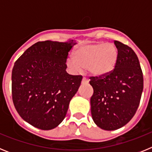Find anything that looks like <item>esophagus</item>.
Masks as SVG:
<instances>
[{
    "instance_id": "34e87169",
    "label": "esophagus",
    "mask_w": 152,
    "mask_h": 152,
    "mask_svg": "<svg viewBox=\"0 0 152 152\" xmlns=\"http://www.w3.org/2000/svg\"><path fill=\"white\" fill-rule=\"evenodd\" d=\"M81 83H82L83 84H87L89 83V80H88V79L86 78V77H83L82 79V81H81Z\"/></svg>"
}]
</instances>
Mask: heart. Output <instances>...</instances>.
<instances>
[{"label": "heart", "instance_id": "b5f03b06", "mask_svg": "<svg viewBox=\"0 0 152 152\" xmlns=\"http://www.w3.org/2000/svg\"><path fill=\"white\" fill-rule=\"evenodd\" d=\"M118 59L119 52L113 43L83 44L75 48L67 65L75 71L88 69L94 77H105L115 70Z\"/></svg>", "mask_w": 152, "mask_h": 152}]
</instances>
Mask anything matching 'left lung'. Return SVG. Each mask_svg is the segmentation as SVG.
Returning <instances> with one entry per match:
<instances>
[{
	"label": "left lung",
	"instance_id": "obj_1",
	"mask_svg": "<svg viewBox=\"0 0 152 152\" xmlns=\"http://www.w3.org/2000/svg\"><path fill=\"white\" fill-rule=\"evenodd\" d=\"M119 52L117 65L105 77H91L94 94L91 116L95 124L108 131L127 124L136 112L143 91V75L136 54L128 45L114 41Z\"/></svg>",
	"mask_w": 152,
	"mask_h": 152
}]
</instances>
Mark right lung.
Returning <instances> with one entry per match:
<instances>
[{"instance_id": "obj_1", "label": "right lung", "mask_w": 152, "mask_h": 152, "mask_svg": "<svg viewBox=\"0 0 152 152\" xmlns=\"http://www.w3.org/2000/svg\"><path fill=\"white\" fill-rule=\"evenodd\" d=\"M76 44L38 42L16 61L12 70V98L23 120L42 130L57 127L66 116L82 76L66 72L68 52Z\"/></svg>"}]
</instances>
